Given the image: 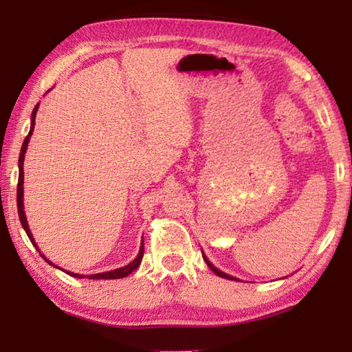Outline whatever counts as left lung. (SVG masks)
<instances>
[{"label": "left lung", "instance_id": "8db88e82", "mask_svg": "<svg viewBox=\"0 0 352 352\" xmlns=\"http://www.w3.org/2000/svg\"><path fill=\"white\" fill-rule=\"evenodd\" d=\"M201 254H204V253H201ZM204 259H205V262H206V264H208V267H210V269L214 272V273H216V275L217 276H220V278H226V279H233V281H234V279L236 278H233V276H230V275H226V273H223V272H220L219 269H216V267H214L212 264H211V262L210 261H208V258H206V256L204 254Z\"/></svg>", "mask_w": 352, "mask_h": 352}]
</instances>
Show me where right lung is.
I'll use <instances>...</instances> for the list:
<instances>
[{"instance_id": "add662e5", "label": "right lung", "mask_w": 352, "mask_h": 352, "mask_svg": "<svg viewBox=\"0 0 352 352\" xmlns=\"http://www.w3.org/2000/svg\"><path fill=\"white\" fill-rule=\"evenodd\" d=\"M37 110H38V104L35 105V109L32 111V118H31V130H29L28 136L25 138V141H23V146H21V152H20V158H19V168H20V172H19V184H16V206H19V216H20V222H21V226L25 228L26 234L29 239H31V242L34 243V247L38 250L37 243H35L34 237L31 234V230H29V225H28V220H26V216H25V205H23V178H25V174H23V162H25V153H26V148H28V142L29 140H31V135L34 132V126H35V115H37ZM41 254V253H40ZM142 254H144V245L141 243V248H140V253L136 258L130 262L129 265L126 267H121V269H116V270H111V272H105V273H94V275H88L87 278L88 279H118V278H124L130 275V273L135 272L136 269H138V265L141 264V259H142ZM43 256V254H41ZM45 258V256H43ZM46 259V258H45ZM47 264L54 265L52 262H50L46 259ZM56 267V265H54ZM58 269V267H57ZM65 272V270H63ZM68 275L74 276V278H85L83 275H79V273H69L67 272Z\"/></svg>"}]
</instances>
